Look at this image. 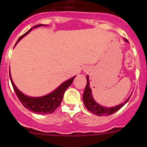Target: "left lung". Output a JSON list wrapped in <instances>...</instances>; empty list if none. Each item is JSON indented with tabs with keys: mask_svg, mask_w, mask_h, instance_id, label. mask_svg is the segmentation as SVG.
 I'll return each mask as SVG.
<instances>
[{
	"mask_svg": "<svg viewBox=\"0 0 147 147\" xmlns=\"http://www.w3.org/2000/svg\"><path fill=\"white\" fill-rule=\"evenodd\" d=\"M124 41L125 42H128L127 39L124 38ZM87 85H86L85 90L84 91V94H83L82 98L83 102H84V106L86 107L87 109L92 113L94 114V115H97V116H109V115L114 114L118 111L119 109H121L127 102L129 100L130 97L124 102L123 103L120 104L119 105H117L115 107H103L100 105V104L97 103L95 100H94L92 94V90L90 87V81H89V76L87 75Z\"/></svg>",
	"mask_w": 147,
	"mask_h": 147,
	"instance_id": "obj_1",
	"label": "left lung"
}]
</instances>
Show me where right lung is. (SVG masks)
Instances as JSON below:
<instances>
[{
    "label": "right lung",
    "mask_w": 147,
    "mask_h": 147,
    "mask_svg": "<svg viewBox=\"0 0 147 147\" xmlns=\"http://www.w3.org/2000/svg\"><path fill=\"white\" fill-rule=\"evenodd\" d=\"M45 25L40 24L37 25V26H34L33 28H30L28 32H26L24 35H23L22 36H20L18 38V41L16 42V44L22 39L24 36H26L28 32H30L32 30V28H38L39 26H44ZM9 76L10 81H11L12 85H13V89H14V91L16 92V95L18 97L19 100L21 102L22 105L25 107L27 109H30V111H32L34 112H36V113L39 114H51L60 106V103H61L62 100H63V95H64L65 92L66 91L67 89L71 85L72 81H73L74 78H70L68 80L65 81L63 83H62L57 89L53 91L52 92H50V94H46L45 96H42V97H29V96L26 95L25 94H23L22 92H20L18 89L17 88V87L16 86V84L13 82V80L11 78V75H10V72H9Z\"/></svg>",
    "instance_id": "1"
}]
</instances>
